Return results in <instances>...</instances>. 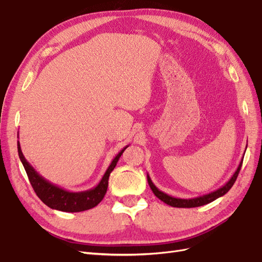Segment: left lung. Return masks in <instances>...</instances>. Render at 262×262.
Returning a JSON list of instances; mask_svg holds the SVG:
<instances>
[{
	"label": "left lung",
	"mask_w": 262,
	"mask_h": 262,
	"mask_svg": "<svg viewBox=\"0 0 262 262\" xmlns=\"http://www.w3.org/2000/svg\"><path fill=\"white\" fill-rule=\"evenodd\" d=\"M242 164H243V158L238 165V167H237L236 171L234 172V175L231 177V179H229L224 186H222L221 188L215 190V191H212L208 194H204L201 196L191 198V199H180V198H173L171 195H168L167 193L161 191V190L153 184L148 175H147V182H148L150 189H152L153 193L158 198V199L162 200L166 204L170 205V207H173V208H196V207H201V205H204V204H208L214 200H216L217 198L227 193L228 190L231 189L233 187V185L235 184L237 176H238L239 170L242 168Z\"/></svg>",
	"instance_id": "1"
}]
</instances>
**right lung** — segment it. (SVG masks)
I'll return each mask as SVG.
<instances>
[{
    "instance_id": "right-lung-1",
    "label": "right lung",
    "mask_w": 262,
    "mask_h": 262,
    "mask_svg": "<svg viewBox=\"0 0 262 262\" xmlns=\"http://www.w3.org/2000/svg\"><path fill=\"white\" fill-rule=\"evenodd\" d=\"M128 146L129 145L124 146L120 152L116 155V157L114 158L113 162L110 163L109 167L107 168L104 176H102L101 180L96 187L90 190H86V191L71 192L68 191V190H64L51 184V182H49L42 176L39 175L33 166L26 161L25 156L23 155L19 141L17 142V149L20 162L27 172L28 179L31 186H33L36 194L38 195L39 199H40L46 205H48L49 208L63 212H82L90 210L93 209L94 207H96V205L104 199V196L107 192L110 172L114 170L119 158H120V156L124 152V149Z\"/></svg>"
}]
</instances>
